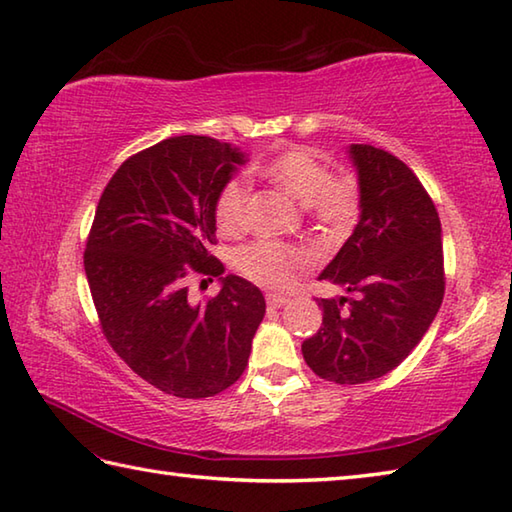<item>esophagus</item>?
<instances>
[{"instance_id": "1", "label": "esophagus", "mask_w": 512, "mask_h": 512, "mask_svg": "<svg viewBox=\"0 0 512 512\" xmlns=\"http://www.w3.org/2000/svg\"><path fill=\"white\" fill-rule=\"evenodd\" d=\"M288 300L284 295H277V293H268L266 295V304H268V309H282V306L286 304Z\"/></svg>"}]
</instances>
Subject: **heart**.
I'll return each mask as SVG.
<instances>
[{
    "label": "heart",
    "mask_w": 512,
    "mask_h": 512,
    "mask_svg": "<svg viewBox=\"0 0 512 512\" xmlns=\"http://www.w3.org/2000/svg\"><path fill=\"white\" fill-rule=\"evenodd\" d=\"M264 179L288 197L302 203L313 226L338 235L347 230L360 208L358 183L347 172H329L318 154L306 147H288V150L268 159L262 170ZM215 224L221 235H237L246 226L248 215V188L241 179H228L215 199ZM309 264L300 248L280 244V241L259 239L237 250V271L268 288H288L297 273Z\"/></svg>",
    "instance_id": "b5f03b06"
}]
</instances>
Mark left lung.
Wrapping results in <instances>:
<instances>
[{
	"mask_svg": "<svg viewBox=\"0 0 512 512\" xmlns=\"http://www.w3.org/2000/svg\"><path fill=\"white\" fill-rule=\"evenodd\" d=\"M360 221L320 280L347 295L324 300L322 327L302 342L306 365L324 380L358 385L410 356L445 293L441 221L430 194L401 159L351 145Z\"/></svg>",
	"mask_w": 512,
	"mask_h": 512,
	"instance_id": "left-lung-1",
	"label": "left lung"
}]
</instances>
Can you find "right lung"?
I'll return each instance as SVG.
<instances>
[{
	"mask_svg": "<svg viewBox=\"0 0 512 512\" xmlns=\"http://www.w3.org/2000/svg\"><path fill=\"white\" fill-rule=\"evenodd\" d=\"M246 154L210 136H172L118 167L98 201L85 273L100 329L132 371L165 394L208 398L244 374L266 313L262 291L221 277L192 304V273L219 277L215 199Z\"/></svg>",
	"mask_w": 512,
	"mask_h": 512,
	"instance_id": "1",
	"label": "right lung"
}]
</instances>
